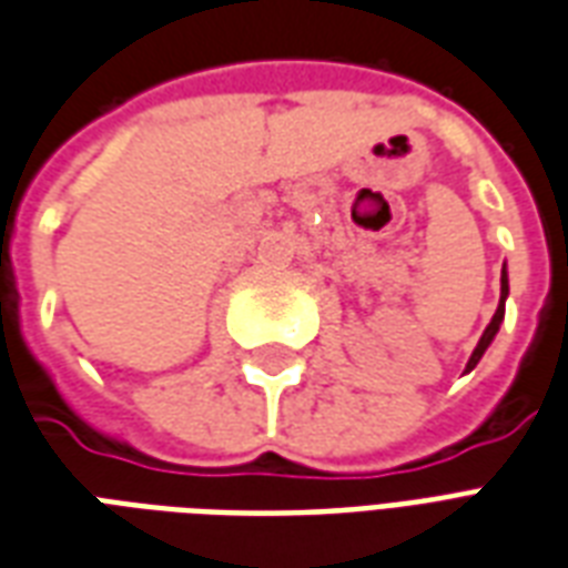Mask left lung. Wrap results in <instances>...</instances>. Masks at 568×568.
<instances>
[{
	"instance_id": "left-lung-1",
	"label": "left lung",
	"mask_w": 568,
	"mask_h": 568,
	"mask_svg": "<svg viewBox=\"0 0 568 568\" xmlns=\"http://www.w3.org/2000/svg\"><path fill=\"white\" fill-rule=\"evenodd\" d=\"M499 285H503V292H499V306L497 313H494V318H490V325L485 327V334H481V339H478L476 352H473V358H469V364H466V369H473L481 361V355H485V348L490 346V339L497 337L499 325H503V316H506V297H508V273H506V264H503V276H499Z\"/></svg>"
}]
</instances>
